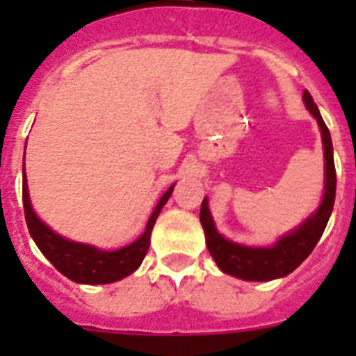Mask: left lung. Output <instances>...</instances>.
<instances>
[{
  "label": "left lung",
  "instance_id": "1",
  "mask_svg": "<svg viewBox=\"0 0 356 356\" xmlns=\"http://www.w3.org/2000/svg\"><path fill=\"white\" fill-rule=\"evenodd\" d=\"M303 99L310 114L318 120L321 136H323V149H325V194H323L320 209L301 227L282 236L273 248H245V245L229 242L218 233L214 229L209 207H207V200H203L200 220L205 231L207 248L223 273H229L243 281H271L277 277L288 275L312 253V249L316 248V243L325 231L332 207H334V195H337V170H334V159H332L331 133L321 118L314 99L307 90L303 92Z\"/></svg>",
  "mask_w": 356,
  "mask_h": 356
}]
</instances>
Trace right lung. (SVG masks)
<instances>
[{"instance_id":"add662e5","label":"right lung","mask_w":356,"mask_h":356,"mask_svg":"<svg viewBox=\"0 0 356 356\" xmlns=\"http://www.w3.org/2000/svg\"><path fill=\"white\" fill-rule=\"evenodd\" d=\"M172 190L173 186L156 203L155 211H153L149 222L145 225L144 234L138 240H134L133 243L118 249V251H102V249L92 248V245H85V243L70 242L66 238L53 233L51 229L44 225L36 218L35 212H33L29 192H27V183H25V173L22 195H24V212L27 229H29L31 236H33L35 243L38 245V249L44 253V257L63 275H66L74 282H81V284H107V282L120 281L123 277H127L129 273H133L142 264V260H144L145 253L149 249V238L153 225H155L156 218L161 214L162 207L166 205L168 197L172 195Z\"/></svg>"}]
</instances>
